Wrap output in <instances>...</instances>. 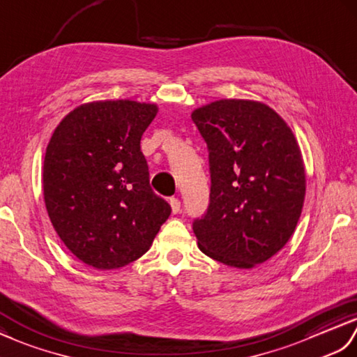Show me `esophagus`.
Listing matches in <instances>:
<instances>
[{
    "instance_id": "esophagus-1",
    "label": "esophagus",
    "mask_w": 357,
    "mask_h": 357,
    "mask_svg": "<svg viewBox=\"0 0 357 357\" xmlns=\"http://www.w3.org/2000/svg\"><path fill=\"white\" fill-rule=\"evenodd\" d=\"M169 204H171L172 213H177V212L180 211V200H178V199H171V200H169Z\"/></svg>"
}]
</instances>
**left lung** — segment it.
Instances as JSON below:
<instances>
[{
	"label": "left lung",
	"instance_id": "obj_1",
	"mask_svg": "<svg viewBox=\"0 0 357 357\" xmlns=\"http://www.w3.org/2000/svg\"><path fill=\"white\" fill-rule=\"evenodd\" d=\"M208 145L211 195L194 234L204 255L252 268L295 232L305 197L298 142L263 102L221 99L191 114Z\"/></svg>",
	"mask_w": 357,
	"mask_h": 357
}]
</instances>
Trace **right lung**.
Masks as SVG:
<instances>
[{"mask_svg": "<svg viewBox=\"0 0 357 357\" xmlns=\"http://www.w3.org/2000/svg\"><path fill=\"white\" fill-rule=\"evenodd\" d=\"M155 104L98 100L70 112L47 145L43 189L54 231L73 255L99 271L144 255L171 206L149 186L142 134Z\"/></svg>", "mask_w": 357, "mask_h": 357, "instance_id": "1", "label": "right lung"}]
</instances>
